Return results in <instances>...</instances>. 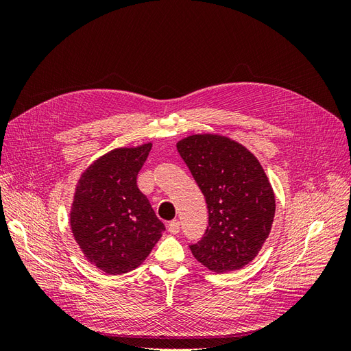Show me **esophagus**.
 I'll use <instances>...</instances> for the list:
<instances>
[{"instance_id":"obj_1","label":"esophagus","mask_w":351,"mask_h":351,"mask_svg":"<svg viewBox=\"0 0 351 351\" xmlns=\"http://www.w3.org/2000/svg\"><path fill=\"white\" fill-rule=\"evenodd\" d=\"M167 228H168L169 232H171V234H177V232L180 231V221H177V219L169 221Z\"/></svg>"}]
</instances>
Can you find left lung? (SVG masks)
Segmentation results:
<instances>
[{
	"label": "left lung",
	"instance_id": "1",
	"mask_svg": "<svg viewBox=\"0 0 351 351\" xmlns=\"http://www.w3.org/2000/svg\"><path fill=\"white\" fill-rule=\"evenodd\" d=\"M177 151L208 205L209 226L190 246L193 256L217 274L241 269L258 256L274 222L275 195L263 167L246 146L215 133L190 134Z\"/></svg>",
	"mask_w": 351,
	"mask_h": 351
}]
</instances>
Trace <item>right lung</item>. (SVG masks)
Wrapping results in <instances>:
<instances>
[{
  "mask_svg": "<svg viewBox=\"0 0 351 351\" xmlns=\"http://www.w3.org/2000/svg\"><path fill=\"white\" fill-rule=\"evenodd\" d=\"M151 147H115L95 159L74 187L73 237L84 259L108 275L142 265L165 230L136 183Z\"/></svg>",
  "mask_w": 351,
  "mask_h": 351,
  "instance_id": "1",
  "label": "right lung"
}]
</instances>
